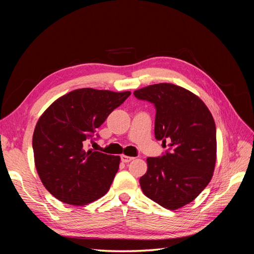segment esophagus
Returning <instances> with one entry per match:
<instances>
[{"mask_svg": "<svg viewBox=\"0 0 254 254\" xmlns=\"http://www.w3.org/2000/svg\"><path fill=\"white\" fill-rule=\"evenodd\" d=\"M121 160H122L123 163H129L130 161L133 160V158H132V157H128V156L123 155V156H121Z\"/></svg>", "mask_w": 254, "mask_h": 254, "instance_id": "1", "label": "esophagus"}]
</instances>
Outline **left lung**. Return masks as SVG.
Masks as SVG:
<instances>
[{
	"instance_id": "8db88e82",
	"label": "left lung",
	"mask_w": 254,
	"mask_h": 254,
	"mask_svg": "<svg viewBox=\"0 0 254 254\" xmlns=\"http://www.w3.org/2000/svg\"><path fill=\"white\" fill-rule=\"evenodd\" d=\"M155 106V136L168 148L147 158L140 178L151 200L177 210L191 202L212 179L216 161V126L200 98L173 83H157L133 92ZM169 145H167V144Z\"/></svg>"
}]
</instances>
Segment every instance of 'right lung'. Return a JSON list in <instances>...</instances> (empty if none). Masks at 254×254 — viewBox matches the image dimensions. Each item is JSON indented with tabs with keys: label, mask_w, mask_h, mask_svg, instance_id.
I'll list each match as a JSON object with an SVG mask.
<instances>
[{
	"label": "right lung",
	"mask_w": 254,
	"mask_h": 254,
	"mask_svg": "<svg viewBox=\"0 0 254 254\" xmlns=\"http://www.w3.org/2000/svg\"><path fill=\"white\" fill-rule=\"evenodd\" d=\"M130 92L84 88L54 102L38 121L33 149L38 175L58 200L84 205L109 190L120 157L87 149L96 129ZM97 137H95V135Z\"/></svg>",
	"instance_id": "add662e5"
}]
</instances>
